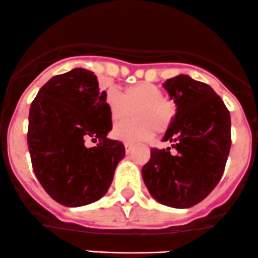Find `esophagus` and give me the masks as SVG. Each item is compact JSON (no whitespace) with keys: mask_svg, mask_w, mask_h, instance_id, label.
<instances>
[{"mask_svg":"<svg viewBox=\"0 0 258 258\" xmlns=\"http://www.w3.org/2000/svg\"><path fill=\"white\" fill-rule=\"evenodd\" d=\"M124 147H125V152H126V154H129V153L132 152V150H133V145H132V144H129V143H125V144H124Z\"/></svg>","mask_w":258,"mask_h":258,"instance_id":"34e87169","label":"esophagus"}]
</instances>
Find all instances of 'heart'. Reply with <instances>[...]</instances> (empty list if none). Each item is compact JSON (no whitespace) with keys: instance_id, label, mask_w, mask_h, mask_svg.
Returning <instances> with one entry per match:
<instances>
[{"instance_id":"obj_1","label":"heart","mask_w":258,"mask_h":258,"mask_svg":"<svg viewBox=\"0 0 258 258\" xmlns=\"http://www.w3.org/2000/svg\"><path fill=\"white\" fill-rule=\"evenodd\" d=\"M104 103L113 123L126 120L134 111L135 120L118 124L111 132L115 139L130 144L152 139L155 130L167 132L177 114L174 103L164 98L162 89L150 83L133 84L121 94L115 89H109Z\"/></svg>"}]
</instances>
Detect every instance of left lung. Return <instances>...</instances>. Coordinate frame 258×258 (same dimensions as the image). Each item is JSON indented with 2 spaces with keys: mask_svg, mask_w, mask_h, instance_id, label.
Listing matches in <instances>:
<instances>
[{
  "mask_svg": "<svg viewBox=\"0 0 258 258\" xmlns=\"http://www.w3.org/2000/svg\"><path fill=\"white\" fill-rule=\"evenodd\" d=\"M177 114L163 140L170 148L152 149L143 167L154 200L173 208H189L205 200L221 179L231 149V116L210 85L178 75L163 84Z\"/></svg>",
  "mask_w": 258,
  "mask_h": 258,
  "instance_id": "1",
  "label": "left lung"
}]
</instances>
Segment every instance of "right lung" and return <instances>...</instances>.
I'll return each instance as SVG.
<instances>
[{"mask_svg":"<svg viewBox=\"0 0 258 258\" xmlns=\"http://www.w3.org/2000/svg\"><path fill=\"white\" fill-rule=\"evenodd\" d=\"M105 91L93 71L73 69L51 78L30 106L27 144L37 179L52 200L81 207L110 187L124 144L106 138L113 128ZM99 140L88 148L86 140Z\"/></svg>","mask_w":258,"mask_h":258,"instance_id":"add662e5","label":"right lung"}]
</instances>
